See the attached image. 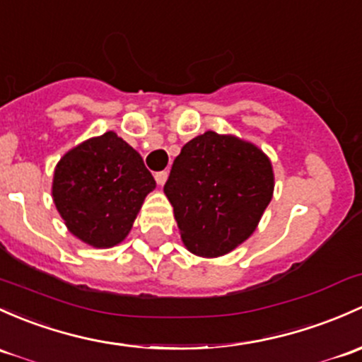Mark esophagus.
Returning <instances> with one entry per match:
<instances>
[{"label": "esophagus", "mask_w": 362, "mask_h": 362, "mask_svg": "<svg viewBox=\"0 0 362 362\" xmlns=\"http://www.w3.org/2000/svg\"><path fill=\"white\" fill-rule=\"evenodd\" d=\"M156 182H158V185H165L166 178H168V171H158V173L154 175Z\"/></svg>", "instance_id": "1"}]
</instances>
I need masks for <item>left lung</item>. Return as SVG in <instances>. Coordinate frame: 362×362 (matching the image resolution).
Wrapping results in <instances>:
<instances>
[{
    "label": "left lung",
    "mask_w": 362,
    "mask_h": 362,
    "mask_svg": "<svg viewBox=\"0 0 362 362\" xmlns=\"http://www.w3.org/2000/svg\"><path fill=\"white\" fill-rule=\"evenodd\" d=\"M272 192L267 156L215 132L182 147L165 184L185 248L208 258L229 253L253 234Z\"/></svg>",
    "instance_id": "8db88e82"
}]
</instances>
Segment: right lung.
I'll list each match as a JSON object with an SVG mask.
<instances>
[{"label":"right lung","instance_id":"right-lung-1","mask_svg":"<svg viewBox=\"0 0 362 362\" xmlns=\"http://www.w3.org/2000/svg\"><path fill=\"white\" fill-rule=\"evenodd\" d=\"M156 180L142 156L114 132L85 140L64 154L52 196L67 229L95 248L119 245Z\"/></svg>","mask_w":362,"mask_h":362}]
</instances>
